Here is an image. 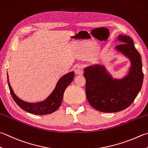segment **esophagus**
Segmentation results:
<instances>
[{"instance_id":"obj_1","label":"esophagus","mask_w":148,"mask_h":148,"mask_svg":"<svg viewBox=\"0 0 148 148\" xmlns=\"http://www.w3.org/2000/svg\"><path fill=\"white\" fill-rule=\"evenodd\" d=\"M74 71L76 75H81L83 72V69L82 65H77L74 67Z\"/></svg>"}]
</instances>
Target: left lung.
I'll list each match as a JSON object with an SVG mask.
<instances>
[{"mask_svg":"<svg viewBox=\"0 0 148 148\" xmlns=\"http://www.w3.org/2000/svg\"><path fill=\"white\" fill-rule=\"evenodd\" d=\"M118 40L123 42L115 49L130 59L129 73L122 79H114L106 67L94 65L84 69L85 91L87 100L93 108L104 112H119L135 100L143 83L141 56L131 37L119 35Z\"/></svg>","mask_w":148,"mask_h":148,"instance_id":"8db88e82","label":"left lung"}]
</instances>
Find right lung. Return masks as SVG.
Here are the masks:
<instances>
[{
	"label": "right lung",
	"mask_w": 148,
	"mask_h": 148,
	"mask_svg": "<svg viewBox=\"0 0 148 148\" xmlns=\"http://www.w3.org/2000/svg\"><path fill=\"white\" fill-rule=\"evenodd\" d=\"M74 77V72H71L64 75L59 79L54 90L52 91V92L47 98V99L42 101L37 102V103H29V102L22 100L15 95L10 85L8 76L7 74L8 83L11 95L15 103L24 111L37 115L51 114L56 111L60 107L63 98L64 92H65L66 88L72 82Z\"/></svg>",
	"instance_id": "1"
}]
</instances>
